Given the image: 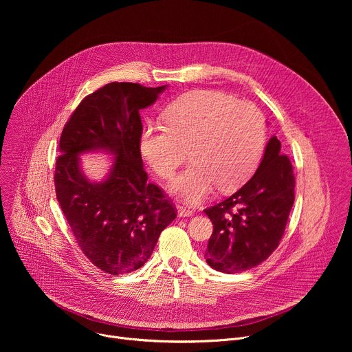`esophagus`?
I'll return each mask as SVG.
<instances>
[{
    "mask_svg": "<svg viewBox=\"0 0 352 352\" xmlns=\"http://www.w3.org/2000/svg\"><path fill=\"white\" fill-rule=\"evenodd\" d=\"M177 213H178V217H190L195 214V212L190 208L184 206V205L177 206Z\"/></svg>",
    "mask_w": 352,
    "mask_h": 352,
    "instance_id": "1",
    "label": "esophagus"
}]
</instances>
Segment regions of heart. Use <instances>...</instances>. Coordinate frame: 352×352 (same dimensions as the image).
Instances as JSON below:
<instances>
[{
  "mask_svg": "<svg viewBox=\"0 0 352 352\" xmlns=\"http://www.w3.org/2000/svg\"><path fill=\"white\" fill-rule=\"evenodd\" d=\"M266 121L258 107L216 90H193L167 110V125H147L139 139L144 160L162 178H171L185 160L190 164L170 190L189 204L208 199L219 186L242 185L261 163Z\"/></svg>",
  "mask_w": 352,
  "mask_h": 352,
  "instance_id": "b5f03b06",
  "label": "heart"
}]
</instances>
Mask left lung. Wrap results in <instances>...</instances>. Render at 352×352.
I'll use <instances>...</instances> for the list:
<instances>
[{"label": "left lung", "mask_w": 352, "mask_h": 352, "mask_svg": "<svg viewBox=\"0 0 352 352\" xmlns=\"http://www.w3.org/2000/svg\"><path fill=\"white\" fill-rule=\"evenodd\" d=\"M292 166L272 136L254 174L221 204L205 213L213 223L205 259L214 270L234 274L266 261L278 246L294 205Z\"/></svg>", "instance_id": "obj_1"}]
</instances>
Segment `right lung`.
Returning <instances> with one entry per match:
<instances>
[{"label":"right lung","mask_w":352,"mask_h":352,"mask_svg":"<svg viewBox=\"0 0 352 352\" xmlns=\"http://www.w3.org/2000/svg\"><path fill=\"white\" fill-rule=\"evenodd\" d=\"M166 89L111 82L82 100L61 133L58 204L87 259L113 276L140 269L177 217L164 192L147 181L139 148V111ZM89 151L115 157L103 182H90L81 170L80 155Z\"/></svg>","instance_id":"obj_1"}]
</instances>
